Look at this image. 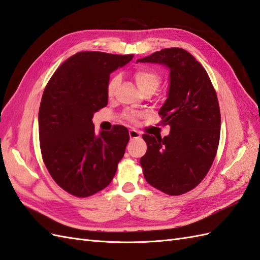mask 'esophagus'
Masks as SVG:
<instances>
[{"instance_id": "esophagus-1", "label": "esophagus", "mask_w": 260, "mask_h": 260, "mask_svg": "<svg viewBox=\"0 0 260 260\" xmlns=\"http://www.w3.org/2000/svg\"><path fill=\"white\" fill-rule=\"evenodd\" d=\"M141 136L140 132H137L136 129H129V137L131 140H134V138H138Z\"/></svg>"}]
</instances>
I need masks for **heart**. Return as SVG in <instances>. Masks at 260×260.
Wrapping results in <instances>:
<instances>
[{
  "instance_id": "heart-1",
  "label": "heart",
  "mask_w": 260,
  "mask_h": 260,
  "mask_svg": "<svg viewBox=\"0 0 260 260\" xmlns=\"http://www.w3.org/2000/svg\"><path fill=\"white\" fill-rule=\"evenodd\" d=\"M134 78L135 82L137 84L138 88H140L141 92H145V90H155L158 88L161 78L158 73H156L155 71L150 70V69H138L135 73H134ZM120 78L119 76H114L111 78V81L108 82L107 85V95L112 98L114 95V92L119 84ZM136 115L135 114H129L128 118L129 119H135Z\"/></svg>"
}]
</instances>
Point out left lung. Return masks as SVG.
Returning <instances> with one entry per match:
<instances>
[{
    "instance_id": "1",
    "label": "left lung",
    "mask_w": 260,
    "mask_h": 260,
    "mask_svg": "<svg viewBox=\"0 0 260 260\" xmlns=\"http://www.w3.org/2000/svg\"><path fill=\"white\" fill-rule=\"evenodd\" d=\"M136 62L164 65L170 71L167 99L160 107L165 137L144 134L147 152L140 162L146 182L168 195L191 190L206 176L220 135L218 100L207 72L183 48L172 47Z\"/></svg>"
}]
</instances>
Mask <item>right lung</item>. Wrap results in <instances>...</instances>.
<instances>
[{
    "mask_svg": "<svg viewBox=\"0 0 260 260\" xmlns=\"http://www.w3.org/2000/svg\"><path fill=\"white\" fill-rule=\"evenodd\" d=\"M134 55L80 52L59 66L44 89L39 111L42 157L58 186L77 197L110 185L129 134L122 125L95 134L94 113L108 102L110 74Z\"/></svg>",
    "mask_w": 260,
    "mask_h": 260,
    "instance_id": "add662e5",
    "label": "right lung"
}]
</instances>
